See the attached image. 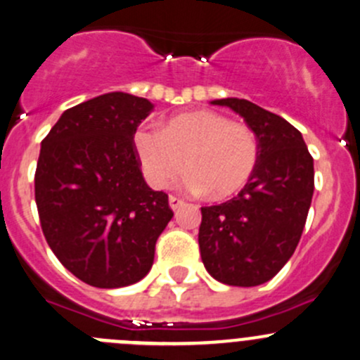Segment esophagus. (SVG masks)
Instances as JSON below:
<instances>
[{
    "label": "esophagus",
    "mask_w": 360,
    "mask_h": 360,
    "mask_svg": "<svg viewBox=\"0 0 360 360\" xmlns=\"http://www.w3.org/2000/svg\"><path fill=\"white\" fill-rule=\"evenodd\" d=\"M169 205H170V209H172V210H177L179 207L184 205V200H181V198H177V196L170 195L169 196Z\"/></svg>",
    "instance_id": "esophagus-1"
}]
</instances>
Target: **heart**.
<instances>
[{"mask_svg":"<svg viewBox=\"0 0 360 360\" xmlns=\"http://www.w3.org/2000/svg\"><path fill=\"white\" fill-rule=\"evenodd\" d=\"M134 150L153 188H167L184 169L188 190L228 200L250 183L259 165V143L243 124L212 110L170 117L164 131L139 127Z\"/></svg>","mask_w":360,"mask_h":360,"instance_id":"b5f03b06","label":"heart"}]
</instances>
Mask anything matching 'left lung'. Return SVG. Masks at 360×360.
<instances>
[{"label":"left lung","mask_w":360,"mask_h":360,"mask_svg":"<svg viewBox=\"0 0 360 360\" xmlns=\"http://www.w3.org/2000/svg\"><path fill=\"white\" fill-rule=\"evenodd\" d=\"M243 117L259 141V165L238 196L202 207L198 245L205 269L229 286L269 281L293 255L314 195V160L302 132L240 98L214 100Z\"/></svg>","instance_id":"obj_1"}]
</instances>
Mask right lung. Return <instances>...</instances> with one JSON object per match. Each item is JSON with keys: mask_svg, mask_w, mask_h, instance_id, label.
Returning a JSON list of instances; mask_svg holds the SVG:
<instances>
[{"mask_svg": "<svg viewBox=\"0 0 360 360\" xmlns=\"http://www.w3.org/2000/svg\"><path fill=\"white\" fill-rule=\"evenodd\" d=\"M151 110L146 98L113 91L63 112L41 143L34 186L44 238L65 269L96 288L145 278L174 215L134 150Z\"/></svg>", "mask_w": 360, "mask_h": 360, "instance_id": "add662e5", "label": "right lung"}]
</instances>
